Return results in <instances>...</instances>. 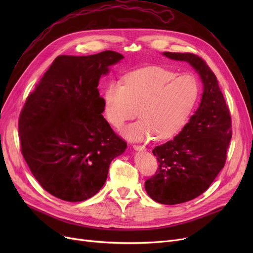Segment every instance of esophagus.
<instances>
[{"mask_svg": "<svg viewBox=\"0 0 253 253\" xmlns=\"http://www.w3.org/2000/svg\"><path fill=\"white\" fill-rule=\"evenodd\" d=\"M133 149H134L135 151H138V152H140V151H145V147H144V145H136V144H134V145H133Z\"/></svg>", "mask_w": 253, "mask_h": 253, "instance_id": "esophagus-1", "label": "esophagus"}]
</instances>
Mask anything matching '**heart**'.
I'll use <instances>...</instances> for the list:
<instances>
[{
    "mask_svg": "<svg viewBox=\"0 0 253 253\" xmlns=\"http://www.w3.org/2000/svg\"><path fill=\"white\" fill-rule=\"evenodd\" d=\"M200 93L192 74L177 75L160 66L130 73L124 85L110 82L102 100L103 115L112 126L121 129L137 115L140 120L128 125L122 134L131 141L174 136L189 120Z\"/></svg>",
    "mask_w": 253,
    "mask_h": 253,
    "instance_id": "1",
    "label": "heart"
}]
</instances>
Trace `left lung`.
Here are the masks:
<instances>
[{"label": "left lung", "instance_id": "left-lung-1", "mask_svg": "<svg viewBox=\"0 0 253 253\" xmlns=\"http://www.w3.org/2000/svg\"><path fill=\"white\" fill-rule=\"evenodd\" d=\"M165 57L188 62L201 79L199 108L179 133L158 145L157 174L144 183L154 201L174 205L203 194L223 168L232 137L230 112L215 75L205 61L192 53L163 52Z\"/></svg>", "mask_w": 253, "mask_h": 253}]
</instances>
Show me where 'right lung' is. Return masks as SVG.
Masks as SVG:
<instances>
[{
	"label": "right lung",
	"instance_id": "obj_1",
	"mask_svg": "<svg viewBox=\"0 0 253 253\" xmlns=\"http://www.w3.org/2000/svg\"><path fill=\"white\" fill-rule=\"evenodd\" d=\"M123 58L110 50L60 55L25 101L18 122L22 156L42 188L61 200L94 196L127 148L102 116L98 90L100 77Z\"/></svg>",
	"mask_w": 253,
	"mask_h": 253
}]
</instances>
